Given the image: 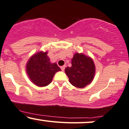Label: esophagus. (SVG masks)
Returning <instances> with one entry per match:
<instances>
[{
    "label": "esophagus",
    "instance_id": "obj_1",
    "mask_svg": "<svg viewBox=\"0 0 129 129\" xmlns=\"http://www.w3.org/2000/svg\"><path fill=\"white\" fill-rule=\"evenodd\" d=\"M65 68H66V66H63L60 67V69H61V70L62 71V72H63V71H64Z\"/></svg>",
    "mask_w": 129,
    "mask_h": 129
}]
</instances>
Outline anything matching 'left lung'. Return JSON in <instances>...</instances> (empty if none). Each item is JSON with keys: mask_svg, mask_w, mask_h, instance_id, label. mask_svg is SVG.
<instances>
[{"mask_svg": "<svg viewBox=\"0 0 129 129\" xmlns=\"http://www.w3.org/2000/svg\"><path fill=\"white\" fill-rule=\"evenodd\" d=\"M71 62L72 67L65 69L70 84L82 88L91 83L96 72L95 65L92 59L83 53H76Z\"/></svg>", "mask_w": 129, "mask_h": 129, "instance_id": "left-lung-1", "label": "left lung"}]
</instances>
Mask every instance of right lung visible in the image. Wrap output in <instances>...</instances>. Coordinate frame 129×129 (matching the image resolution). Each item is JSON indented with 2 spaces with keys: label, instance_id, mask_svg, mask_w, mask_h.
<instances>
[{
  "label": "right lung",
  "instance_id": "obj_1",
  "mask_svg": "<svg viewBox=\"0 0 129 129\" xmlns=\"http://www.w3.org/2000/svg\"><path fill=\"white\" fill-rule=\"evenodd\" d=\"M47 51H41L30 57L26 64L28 76L34 84L38 87L49 85L56 72L60 69L56 63H51Z\"/></svg>",
  "mask_w": 129,
  "mask_h": 129
}]
</instances>
